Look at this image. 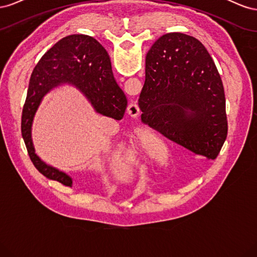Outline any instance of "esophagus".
Listing matches in <instances>:
<instances>
[{"instance_id": "34e87169", "label": "esophagus", "mask_w": 257, "mask_h": 257, "mask_svg": "<svg viewBox=\"0 0 257 257\" xmlns=\"http://www.w3.org/2000/svg\"><path fill=\"white\" fill-rule=\"evenodd\" d=\"M139 112H141V110H139V106L136 104V103H131L127 107V113L132 116V118H137V116L139 115Z\"/></svg>"}]
</instances>
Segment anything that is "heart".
Here are the masks:
<instances>
[{"instance_id": "b5f03b06", "label": "heart", "mask_w": 257, "mask_h": 257, "mask_svg": "<svg viewBox=\"0 0 257 257\" xmlns=\"http://www.w3.org/2000/svg\"><path fill=\"white\" fill-rule=\"evenodd\" d=\"M146 157V148L141 142L136 143L131 151V159L135 163H142Z\"/></svg>"}]
</instances>
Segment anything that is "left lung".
<instances>
[{
    "instance_id": "8db88e82",
    "label": "left lung",
    "mask_w": 257,
    "mask_h": 257,
    "mask_svg": "<svg viewBox=\"0 0 257 257\" xmlns=\"http://www.w3.org/2000/svg\"><path fill=\"white\" fill-rule=\"evenodd\" d=\"M144 123L198 159L214 160L227 136L221 76L195 37L168 33L146 57V80L138 99Z\"/></svg>"
}]
</instances>
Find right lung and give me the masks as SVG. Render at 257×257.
I'll use <instances>...</instances> for the list:
<instances>
[{"instance_id": "obj_1", "label": "right lung", "mask_w": 257, "mask_h": 257, "mask_svg": "<svg viewBox=\"0 0 257 257\" xmlns=\"http://www.w3.org/2000/svg\"><path fill=\"white\" fill-rule=\"evenodd\" d=\"M65 82L79 89L97 112L115 120L123 118L127 99L113 78L111 62L106 49L91 36L74 34L62 38L38 61L31 75L22 109V138L38 172L50 180L72 186L71 177L37 157L31 136L34 115L42 98L53 87Z\"/></svg>"}]
</instances>
